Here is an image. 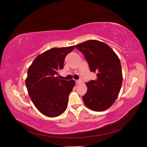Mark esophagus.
Wrapping results in <instances>:
<instances>
[{
	"label": "esophagus",
	"instance_id": "esophagus-1",
	"mask_svg": "<svg viewBox=\"0 0 147 147\" xmlns=\"http://www.w3.org/2000/svg\"><path fill=\"white\" fill-rule=\"evenodd\" d=\"M81 82H82L81 80H75V83H76L77 84H79V83H80Z\"/></svg>",
	"mask_w": 147,
	"mask_h": 147
}]
</instances>
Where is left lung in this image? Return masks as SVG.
<instances>
[{"mask_svg":"<svg viewBox=\"0 0 147 147\" xmlns=\"http://www.w3.org/2000/svg\"><path fill=\"white\" fill-rule=\"evenodd\" d=\"M87 61L96 78L86 83L88 90L82 98L89 109L105 110L117 99L123 82L121 65L118 56L106 43L90 40L76 46Z\"/></svg>","mask_w":147,"mask_h":147,"instance_id":"8db88e82","label":"left lung"}]
</instances>
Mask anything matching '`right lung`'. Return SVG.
I'll list each match as a JSON object with an SVG mask.
<instances>
[{
	"label": "right lung",
	"instance_id": "add662e5",
	"mask_svg": "<svg viewBox=\"0 0 147 147\" xmlns=\"http://www.w3.org/2000/svg\"><path fill=\"white\" fill-rule=\"evenodd\" d=\"M53 48L39 55L28 70L26 85L29 97L40 112L49 117L63 114L67 107L69 95L75 82L59 78L67 55L75 48Z\"/></svg>",
	"mask_w": 147,
	"mask_h": 147
}]
</instances>
